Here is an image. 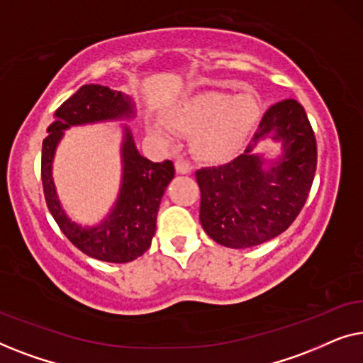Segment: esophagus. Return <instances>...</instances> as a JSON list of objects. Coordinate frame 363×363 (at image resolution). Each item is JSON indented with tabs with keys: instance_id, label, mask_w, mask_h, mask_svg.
Wrapping results in <instances>:
<instances>
[{
	"instance_id": "1",
	"label": "esophagus",
	"mask_w": 363,
	"mask_h": 363,
	"mask_svg": "<svg viewBox=\"0 0 363 363\" xmlns=\"http://www.w3.org/2000/svg\"><path fill=\"white\" fill-rule=\"evenodd\" d=\"M175 168L178 173H190L191 172L190 162L185 160V158H182V157H178L175 160Z\"/></svg>"
}]
</instances>
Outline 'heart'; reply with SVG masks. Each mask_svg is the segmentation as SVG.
I'll return each instance as SVG.
<instances>
[{"instance_id": "1", "label": "heart", "mask_w": 363, "mask_h": 363, "mask_svg": "<svg viewBox=\"0 0 363 363\" xmlns=\"http://www.w3.org/2000/svg\"><path fill=\"white\" fill-rule=\"evenodd\" d=\"M261 113L252 91L235 97L223 92H203L167 112L165 121L175 132L193 135V153L205 162H223L235 153ZM155 137L172 142V132L160 122L150 125Z\"/></svg>"}]
</instances>
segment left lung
<instances>
[{"label":"left lung","instance_id":"left-lung-1","mask_svg":"<svg viewBox=\"0 0 363 363\" xmlns=\"http://www.w3.org/2000/svg\"><path fill=\"white\" fill-rule=\"evenodd\" d=\"M271 133L285 143V157L279 166L262 172L252 148ZM315 167V135L304 107L296 99L272 104L245 153L225 165L195 173L203 230L218 245L235 250L281 235L306 205Z\"/></svg>","mask_w":363,"mask_h":363}]
</instances>
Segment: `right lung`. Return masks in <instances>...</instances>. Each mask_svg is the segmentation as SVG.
Listing matches in <instances>:
<instances>
[{"label": "right lung", "instance_id": "obj_1", "mask_svg": "<svg viewBox=\"0 0 363 363\" xmlns=\"http://www.w3.org/2000/svg\"><path fill=\"white\" fill-rule=\"evenodd\" d=\"M132 113L130 99L99 84H86L61 104L43 140L41 180L46 205L61 231L84 255L107 262H128L150 247L157 228V213L165 188L175 175L173 162L153 163L142 157L127 130L123 142V178L117 205L97 228H81L66 216L59 205L51 177V165L64 128Z\"/></svg>", "mask_w": 363, "mask_h": 363}]
</instances>
